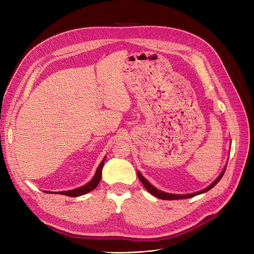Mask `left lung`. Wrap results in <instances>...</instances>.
Returning a JSON list of instances; mask_svg holds the SVG:
<instances>
[{
    "instance_id": "obj_1",
    "label": "left lung",
    "mask_w": 254,
    "mask_h": 254,
    "mask_svg": "<svg viewBox=\"0 0 254 254\" xmlns=\"http://www.w3.org/2000/svg\"><path fill=\"white\" fill-rule=\"evenodd\" d=\"M224 173H225V168H224V170L222 171V173L218 176V178H217L214 182L210 185V186H208L206 189H204V190H201V191H199V192H196V193H192V194H185V195H178V194H170V193H166V192H163V191H160V190H158L157 188H155L154 186H152L148 181L144 179L143 177H142V175L137 171V176H138V178H139V180H140V182L142 183V185L144 186V188H146L152 195H154L155 197H158V198H160V199H163V200H178V199H186V198H191V197H194V196H197V195H200V194H202V193H205V192H207V191H209L210 189H212L217 183L219 182V181L221 180V178L223 177V175H224Z\"/></svg>"
}]
</instances>
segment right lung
<instances>
[{"label": "right lung", "mask_w": 254, "mask_h": 254, "mask_svg": "<svg viewBox=\"0 0 254 254\" xmlns=\"http://www.w3.org/2000/svg\"><path fill=\"white\" fill-rule=\"evenodd\" d=\"M104 161H105V158L101 161V163L99 164V166L97 167V170L95 172V175L94 177L90 180V182L87 183L86 185L82 186V187H79V188H76L74 190H70V191H62V192H53V193H57V194H61V195H66V196H69V197H78V196H81V195H84L92 190H94L97 185L99 184L100 182V179H101V170L103 168V165H104ZM45 193H50L49 191H44Z\"/></svg>", "instance_id": "add662e5"}]
</instances>
